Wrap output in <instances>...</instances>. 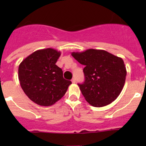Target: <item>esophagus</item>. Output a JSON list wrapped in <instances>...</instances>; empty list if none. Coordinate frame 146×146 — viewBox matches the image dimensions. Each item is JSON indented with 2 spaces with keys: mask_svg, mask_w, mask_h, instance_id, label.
<instances>
[{
  "mask_svg": "<svg viewBox=\"0 0 146 146\" xmlns=\"http://www.w3.org/2000/svg\"><path fill=\"white\" fill-rule=\"evenodd\" d=\"M71 82H73V83H75V82H76V78H73L72 79V80H71Z\"/></svg>",
  "mask_w": 146,
  "mask_h": 146,
  "instance_id": "esophagus-1",
  "label": "esophagus"
}]
</instances>
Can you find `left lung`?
Masks as SVG:
<instances>
[{"mask_svg":"<svg viewBox=\"0 0 146 146\" xmlns=\"http://www.w3.org/2000/svg\"><path fill=\"white\" fill-rule=\"evenodd\" d=\"M71 55L85 66V82L78 84V86L90 104L104 107L118 98L126 76V69L121 58L104 50L93 48L72 52Z\"/></svg>","mask_w":146,"mask_h":146,"instance_id":"left-lung-1","label":"left lung"}]
</instances>
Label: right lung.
I'll return each instance as SVG.
<instances>
[{
	"label": "right lung",
	"instance_id": "obj_1",
	"mask_svg": "<svg viewBox=\"0 0 146 146\" xmlns=\"http://www.w3.org/2000/svg\"><path fill=\"white\" fill-rule=\"evenodd\" d=\"M61 52L51 48L39 49L25 58L18 68V78L26 95L36 104L51 106L61 99L71 81L65 80L56 65Z\"/></svg>",
	"mask_w": 146,
	"mask_h": 146
}]
</instances>
